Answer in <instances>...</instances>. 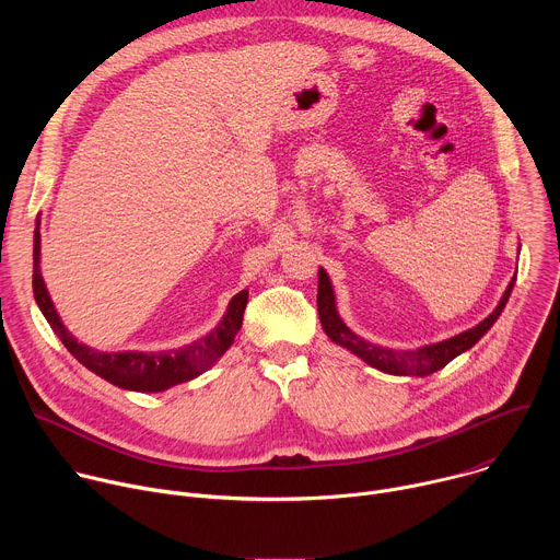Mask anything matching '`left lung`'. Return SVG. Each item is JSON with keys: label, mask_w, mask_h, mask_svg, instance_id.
<instances>
[{"label": "left lung", "mask_w": 560, "mask_h": 560, "mask_svg": "<svg viewBox=\"0 0 560 560\" xmlns=\"http://www.w3.org/2000/svg\"><path fill=\"white\" fill-rule=\"evenodd\" d=\"M516 275L512 277L508 290L503 292L499 305L492 310L490 316H486L481 324H476L474 328L450 337L445 341L439 343H428L415 350H392V348H383L376 346L363 337H359L357 332H352L343 318L339 316L337 310V296L332 290V281L328 277V272L324 268H318V288H316V305H318V318H322V328L326 330L328 339L346 350H350L354 357H359L361 361H365L368 365L385 372V374H396V376H428L434 374L436 370L445 368L452 359H456L458 354L467 352L474 343L481 341V337L494 326L497 318L501 316L512 288H514Z\"/></svg>", "instance_id": "left-lung-1"}]
</instances>
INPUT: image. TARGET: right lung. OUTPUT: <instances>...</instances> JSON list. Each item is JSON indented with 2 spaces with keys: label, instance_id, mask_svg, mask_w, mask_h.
<instances>
[{
  "label": "right lung",
  "instance_id": "obj_1",
  "mask_svg": "<svg viewBox=\"0 0 560 560\" xmlns=\"http://www.w3.org/2000/svg\"><path fill=\"white\" fill-rule=\"evenodd\" d=\"M42 234H39V217L35 221V238H33V292L35 301L50 324L52 332L66 346V350L97 376L108 383L132 389V392H164L173 385L192 381L195 376L210 370L225 350L234 343V337L242 328L244 310L248 303V290L234 294L228 303V310L221 322L201 339L175 348V350H159V352H102L86 343H79L70 330L63 326L61 316L55 310V303L48 294V288L42 277Z\"/></svg>",
  "mask_w": 560,
  "mask_h": 560
}]
</instances>
